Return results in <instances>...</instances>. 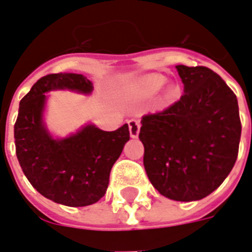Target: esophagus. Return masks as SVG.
Listing matches in <instances>:
<instances>
[{
    "label": "esophagus",
    "instance_id": "34e87169",
    "mask_svg": "<svg viewBox=\"0 0 252 252\" xmlns=\"http://www.w3.org/2000/svg\"><path fill=\"white\" fill-rule=\"evenodd\" d=\"M128 128H129V135L131 137H137L139 131H140V121L136 119H131L128 121Z\"/></svg>",
    "mask_w": 252,
    "mask_h": 252
}]
</instances>
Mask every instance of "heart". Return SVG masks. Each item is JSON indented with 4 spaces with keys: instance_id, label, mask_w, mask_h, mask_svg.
<instances>
[{
    "instance_id": "1",
    "label": "heart",
    "mask_w": 252,
    "mask_h": 252,
    "mask_svg": "<svg viewBox=\"0 0 252 252\" xmlns=\"http://www.w3.org/2000/svg\"><path fill=\"white\" fill-rule=\"evenodd\" d=\"M164 82H166V79H164L163 75H151V77H148L144 81V83H143V94L144 95H154V94H157L162 89ZM173 95H174V90L169 89L166 92V94H164V98H173Z\"/></svg>"
}]
</instances>
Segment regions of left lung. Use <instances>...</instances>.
<instances>
[{
  "label": "left lung",
  "instance_id": "obj_1",
  "mask_svg": "<svg viewBox=\"0 0 252 252\" xmlns=\"http://www.w3.org/2000/svg\"><path fill=\"white\" fill-rule=\"evenodd\" d=\"M184 94L169 108L142 117L139 139L144 169L170 200L209 195L231 173L239 153L242 124L236 95L205 66H175Z\"/></svg>",
  "mask_w": 252,
  "mask_h": 252
}]
</instances>
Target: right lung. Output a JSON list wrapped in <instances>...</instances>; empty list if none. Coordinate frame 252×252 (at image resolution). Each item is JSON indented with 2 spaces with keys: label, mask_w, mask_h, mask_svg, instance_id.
I'll return each instance as SVG.
<instances>
[{
  "label": "right lung",
  "mask_w": 252,
  "mask_h": 252,
  "mask_svg": "<svg viewBox=\"0 0 252 252\" xmlns=\"http://www.w3.org/2000/svg\"><path fill=\"white\" fill-rule=\"evenodd\" d=\"M55 89L90 93L93 85L74 72L41 77L20 101L16 155L31 185L46 198L66 206L92 205L106 193L112 166L129 140L128 124L112 132L86 126L72 136L55 140L41 121L44 93Z\"/></svg>",
  "instance_id": "right-lung-1"
}]
</instances>
